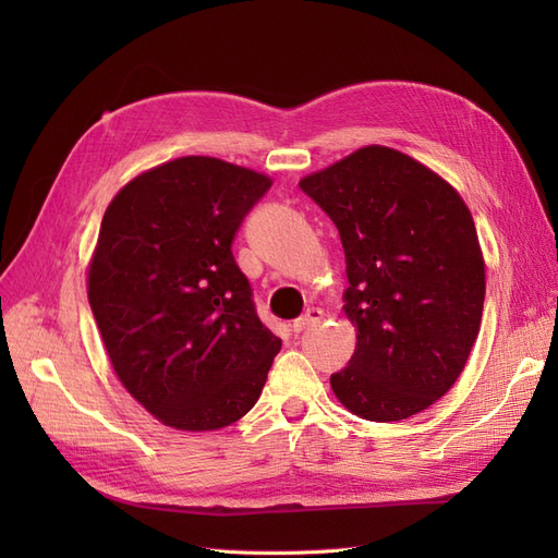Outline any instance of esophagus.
I'll return each mask as SVG.
<instances>
[{"instance_id": "esophagus-1", "label": "esophagus", "mask_w": 558, "mask_h": 558, "mask_svg": "<svg viewBox=\"0 0 558 558\" xmlns=\"http://www.w3.org/2000/svg\"><path fill=\"white\" fill-rule=\"evenodd\" d=\"M324 310H318V307H310L305 314H302L300 318H295L293 320V332H302V330H307V328H312V326H316V324H320V320H324Z\"/></svg>"}]
</instances>
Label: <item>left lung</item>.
<instances>
[{
	"label": "left lung",
	"mask_w": 558,
	"mask_h": 558,
	"mask_svg": "<svg viewBox=\"0 0 558 558\" xmlns=\"http://www.w3.org/2000/svg\"><path fill=\"white\" fill-rule=\"evenodd\" d=\"M340 230L356 351L330 377L367 421L410 418L459 379L484 310V256L459 191L424 162L363 146L300 179Z\"/></svg>",
	"instance_id": "1"
}]
</instances>
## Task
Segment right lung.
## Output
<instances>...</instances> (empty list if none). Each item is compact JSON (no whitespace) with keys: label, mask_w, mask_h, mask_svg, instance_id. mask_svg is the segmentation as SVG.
Here are the masks:
<instances>
[{"label":"right lung","mask_w":558,"mask_h":558,"mask_svg":"<svg viewBox=\"0 0 558 558\" xmlns=\"http://www.w3.org/2000/svg\"><path fill=\"white\" fill-rule=\"evenodd\" d=\"M272 179L209 156L162 162L113 195L88 300L116 377L160 424L205 433L258 402L281 340L232 256Z\"/></svg>","instance_id":"obj_1"}]
</instances>
